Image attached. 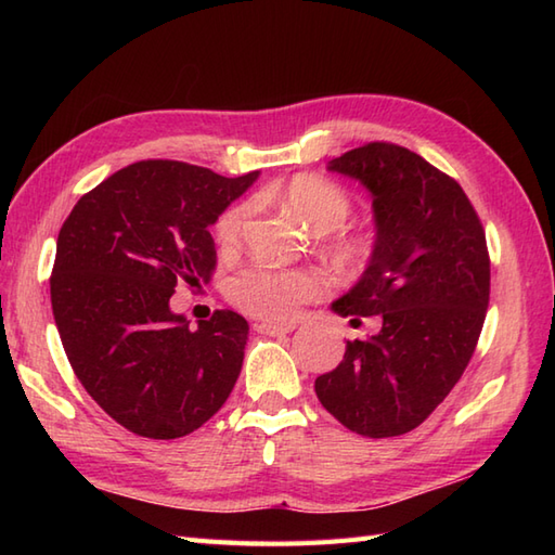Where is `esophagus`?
Here are the masks:
<instances>
[{
    "instance_id": "esophagus-1",
    "label": "esophagus",
    "mask_w": 555,
    "mask_h": 555,
    "mask_svg": "<svg viewBox=\"0 0 555 555\" xmlns=\"http://www.w3.org/2000/svg\"><path fill=\"white\" fill-rule=\"evenodd\" d=\"M257 328L262 334H267V336H279V334H291L293 328V324H271V322H262V324H257Z\"/></svg>"
}]
</instances>
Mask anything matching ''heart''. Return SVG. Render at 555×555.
I'll use <instances>...</instances> for the list:
<instances>
[{"label": "heart", "mask_w": 555, "mask_h": 555, "mask_svg": "<svg viewBox=\"0 0 555 555\" xmlns=\"http://www.w3.org/2000/svg\"><path fill=\"white\" fill-rule=\"evenodd\" d=\"M276 197L314 233H328V250L340 262L356 264L370 257L372 245L364 235L338 231L352 211V199L344 185L320 173H298L281 188ZM247 215H250V205L241 203L229 207L217 219L215 241L221 250L238 247ZM324 291L326 279L312 269H274L267 264L238 271L227 286L229 300L235 308L274 322L293 320L300 305L320 298Z\"/></svg>", "instance_id": "b5f03b06"}]
</instances>
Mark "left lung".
<instances>
[{"label": "left lung", "instance_id": "left-lung-1", "mask_svg": "<svg viewBox=\"0 0 555 555\" xmlns=\"http://www.w3.org/2000/svg\"><path fill=\"white\" fill-rule=\"evenodd\" d=\"M326 169L367 188L376 227L367 269L332 310L379 314L382 332L348 340L314 391L350 431L408 434L443 403L477 348L491 286L487 235L457 181L408 147L367 143Z\"/></svg>", "mask_w": 555, "mask_h": 555}]
</instances>
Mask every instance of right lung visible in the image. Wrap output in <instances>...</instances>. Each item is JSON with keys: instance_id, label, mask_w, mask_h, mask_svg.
<instances>
[{"instance_id": "1", "label": "right lung", "mask_w": 555, "mask_h": 555, "mask_svg": "<svg viewBox=\"0 0 555 555\" xmlns=\"http://www.w3.org/2000/svg\"><path fill=\"white\" fill-rule=\"evenodd\" d=\"M257 176L135 162L82 195L59 231L50 279L59 336L82 388L128 431L179 439L233 391L250 326L217 310L191 328L169 300L181 281L211 279L209 227Z\"/></svg>"}]
</instances>
